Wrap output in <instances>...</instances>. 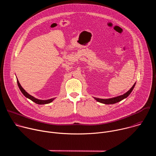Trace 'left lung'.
Returning a JSON list of instances; mask_svg holds the SVG:
<instances>
[{
  "instance_id": "1",
  "label": "left lung",
  "mask_w": 156,
  "mask_h": 156,
  "mask_svg": "<svg viewBox=\"0 0 156 156\" xmlns=\"http://www.w3.org/2000/svg\"><path fill=\"white\" fill-rule=\"evenodd\" d=\"M135 83L134 84H133V86L131 87L130 90L127 91L126 93H125L123 95H121V96H117V97H115V98H110V99H99V98H94L97 101L101 102V103H102V104H115L117 102H119L120 101H121L122 100L126 98L129 94L130 93H131V91H133V88H134L135 86Z\"/></svg>"
}]
</instances>
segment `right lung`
I'll use <instances>...</instances> for the list:
<instances>
[{
  "label": "right lung",
  "mask_w": 156,
  "mask_h": 156,
  "mask_svg": "<svg viewBox=\"0 0 156 156\" xmlns=\"http://www.w3.org/2000/svg\"><path fill=\"white\" fill-rule=\"evenodd\" d=\"M17 83H18V87H19V88H20V91H21L22 93H23V94L26 98L30 99V100H31L32 101H33L34 102H35V103H36V104H41H41H49V103H51V102H52V101L55 99V98H52V99H48V100H40V99H37L34 98L33 96H31L30 94H29L24 90V89L21 87V84H20V83H19V81H18V80H17Z\"/></svg>",
  "instance_id": "add662e5"
}]
</instances>
